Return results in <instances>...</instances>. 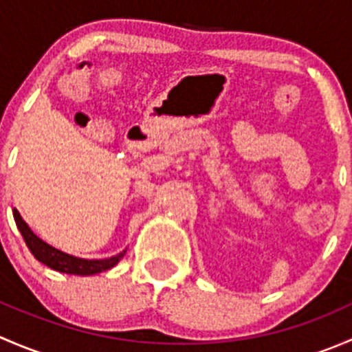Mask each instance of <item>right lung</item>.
Listing matches in <instances>:
<instances>
[{
  "instance_id": "obj_1",
  "label": "right lung",
  "mask_w": 352,
  "mask_h": 352,
  "mask_svg": "<svg viewBox=\"0 0 352 352\" xmlns=\"http://www.w3.org/2000/svg\"><path fill=\"white\" fill-rule=\"evenodd\" d=\"M13 218H15L16 228L22 233L25 243H27L28 250L32 252L35 258L38 262H42L47 267L54 269L58 272H65V274H74V276H94L98 272H104L112 269L120 258L124 257L126 250H122L120 254L112 255L109 258H80L74 257V255L66 254V252L59 250V248L52 247L47 242H44L42 239H38L34 232L30 230V226L23 221V218L20 216V212L13 208Z\"/></svg>"
}]
</instances>
